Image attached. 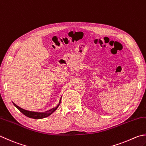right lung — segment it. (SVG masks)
<instances>
[{"mask_svg":"<svg viewBox=\"0 0 146 146\" xmlns=\"http://www.w3.org/2000/svg\"><path fill=\"white\" fill-rule=\"evenodd\" d=\"M60 102H61V98H60V100L59 104H58V106L56 107H54V108L51 109L50 110H49V111H47L44 112H38L27 111V110L22 109V108H21V107L18 106L17 105H16V104L14 102H13V104H14V106H15L16 108H17L19 111L21 112L22 114H23L25 115V116H26L30 117V118H33V119H42V118H44V117L50 116L52 113H53V112L57 109L58 107L60 106Z\"/></svg>","mask_w":146,"mask_h":146,"instance_id":"add662e5","label":"right lung"}]
</instances>
